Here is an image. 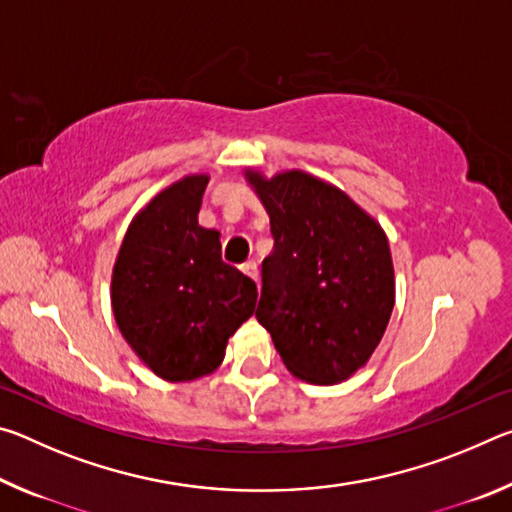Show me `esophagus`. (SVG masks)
Returning <instances> with one entry per match:
<instances>
[{
  "instance_id": "34e87169",
  "label": "esophagus",
  "mask_w": 512,
  "mask_h": 512,
  "mask_svg": "<svg viewBox=\"0 0 512 512\" xmlns=\"http://www.w3.org/2000/svg\"><path fill=\"white\" fill-rule=\"evenodd\" d=\"M241 271H244L250 280H255L257 282V277H259V268H257V264L255 262H246V264H241Z\"/></svg>"
}]
</instances>
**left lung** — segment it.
I'll return each instance as SVG.
<instances>
[{"instance_id":"8db88e82","label":"left lung","mask_w":512,"mask_h":512,"mask_svg":"<svg viewBox=\"0 0 512 512\" xmlns=\"http://www.w3.org/2000/svg\"><path fill=\"white\" fill-rule=\"evenodd\" d=\"M271 216L255 316L293 375L339 384L366 366L395 305V275L381 225L339 187L284 171H248Z\"/></svg>"}]
</instances>
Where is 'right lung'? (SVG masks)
<instances>
[{
    "label": "right lung",
    "instance_id": "obj_1",
    "mask_svg": "<svg viewBox=\"0 0 512 512\" xmlns=\"http://www.w3.org/2000/svg\"><path fill=\"white\" fill-rule=\"evenodd\" d=\"M207 180L187 176L155 196L128 225L112 268L119 332L167 381L214 372L255 314V282L223 262L219 232L198 225Z\"/></svg>",
    "mask_w": 512,
    "mask_h": 512
}]
</instances>
